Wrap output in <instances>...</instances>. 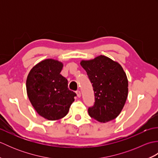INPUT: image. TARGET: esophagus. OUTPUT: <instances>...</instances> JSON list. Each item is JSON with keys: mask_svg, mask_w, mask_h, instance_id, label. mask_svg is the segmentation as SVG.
<instances>
[{"mask_svg": "<svg viewBox=\"0 0 158 158\" xmlns=\"http://www.w3.org/2000/svg\"><path fill=\"white\" fill-rule=\"evenodd\" d=\"M76 93H77V96H78L79 98H80V97H81V92H80L79 90H77V91H76Z\"/></svg>", "mask_w": 158, "mask_h": 158, "instance_id": "obj_1", "label": "esophagus"}]
</instances>
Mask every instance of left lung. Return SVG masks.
<instances>
[{
    "label": "left lung",
    "instance_id": "left-lung-1",
    "mask_svg": "<svg viewBox=\"0 0 158 158\" xmlns=\"http://www.w3.org/2000/svg\"><path fill=\"white\" fill-rule=\"evenodd\" d=\"M91 82L95 102L88 108V113L100 122L115 119L125 105L128 82L119 64L108 57L100 56L88 61L81 62Z\"/></svg>",
    "mask_w": 158,
    "mask_h": 158
}]
</instances>
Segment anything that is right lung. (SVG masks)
Instances as JSON below:
<instances>
[{
    "instance_id": "add662e5",
    "label": "right lung",
    "mask_w": 158,
    "mask_h": 158,
    "mask_svg": "<svg viewBox=\"0 0 158 158\" xmlns=\"http://www.w3.org/2000/svg\"><path fill=\"white\" fill-rule=\"evenodd\" d=\"M62 63L47 59L35 66L26 80V89L32 105L40 115L49 120L62 118L68 113L76 94L68 88L60 72Z\"/></svg>"
}]
</instances>
